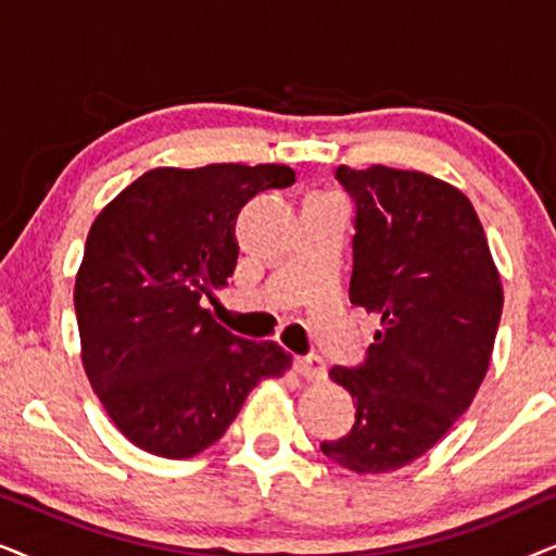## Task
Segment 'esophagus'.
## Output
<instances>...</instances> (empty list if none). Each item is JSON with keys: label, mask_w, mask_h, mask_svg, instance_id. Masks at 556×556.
Wrapping results in <instances>:
<instances>
[{"label": "esophagus", "mask_w": 556, "mask_h": 556, "mask_svg": "<svg viewBox=\"0 0 556 556\" xmlns=\"http://www.w3.org/2000/svg\"><path fill=\"white\" fill-rule=\"evenodd\" d=\"M295 369L301 371V377H306L308 382H321L326 377V364L318 354H306L295 359Z\"/></svg>", "instance_id": "esophagus-1"}]
</instances>
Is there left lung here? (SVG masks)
<instances>
[{
    "instance_id": "obj_1",
    "label": "left lung",
    "mask_w": 556,
    "mask_h": 556,
    "mask_svg": "<svg viewBox=\"0 0 556 556\" xmlns=\"http://www.w3.org/2000/svg\"><path fill=\"white\" fill-rule=\"evenodd\" d=\"M354 200L349 299L382 329L359 367L329 377L356 422L321 451L354 473H390L428 453L466 413L489 371L504 288L473 204L422 172L337 169Z\"/></svg>"
}]
</instances>
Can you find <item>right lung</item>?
I'll use <instances>...</instances> for the list:
<instances>
[{"mask_svg":"<svg viewBox=\"0 0 556 556\" xmlns=\"http://www.w3.org/2000/svg\"><path fill=\"white\" fill-rule=\"evenodd\" d=\"M293 181L283 164L159 166L90 225L73 293L83 367L141 451L192 458L225 435L261 379L291 369L276 341L219 326L202 295L232 276L248 200Z\"/></svg>","mask_w":556,"mask_h":556,"instance_id":"right-lung-1","label":"right lung"}]
</instances>
